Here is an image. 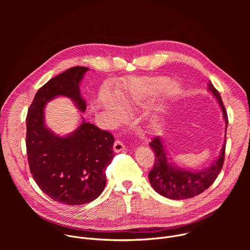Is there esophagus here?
I'll return each instance as SVG.
<instances>
[{
    "label": "esophagus",
    "instance_id": "34e87169",
    "mask_svg": "<svg viewBox=\"0 0 250 250\" xmlns=\"http://www.w3.org/2000/svg\"><path fill=\"white\" fill-rule=\"evenodd\" d=\"M125 149V145L123 144V142L121 141V140H116L115 141V144H114V151L116 152V153H119V152H121V151H124Z\"/></svg>",
    "mask_w": 250,
    "mask_h": 250
}]
</instances>
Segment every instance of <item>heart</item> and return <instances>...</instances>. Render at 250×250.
<instances>
[{
	"mask_svg": "<svg viewBox=\"0 0 250 250\" xmlns=\"http://www.w3.org/2000/svg\"><path fill=\"white\" fill-rule=\"evenodd\" d=\"M139 85L136 83L132 86V95L133 96H137V92H139ZM121 102L127 105L129 104V99L126 96H122L121 97ZM100 103L102 104V108L108 113L109 117L111 118V121L114 124H120L122 123L125 118V113L123 109L122 104L119 103V101L110 93L105 92L104 93L101 98H100Z\"/></svg>",
	"mask_w": 250,
	"mask_h": 250,
	"instance_id": "obj_1",
	"label": "heart"
}]
</instances>
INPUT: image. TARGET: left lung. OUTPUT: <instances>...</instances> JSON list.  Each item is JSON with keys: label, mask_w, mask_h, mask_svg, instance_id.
I'll list each match as a JSON object with an SVG mask.
<instances>
[{"label": "left lung", "mask_w": 250, "mask_h": 250, "mask_svg": "<svg viewBox=\"0 0 250 250\" xmlns=\"http://www.w3.org/2000/svg\"><path fill=\"white\" fill-rule=\"evenodd\" d=\"M208 89L221 105L223 118L226 123V134L223 148L218 158L210 164V166L199 171L177 167L169 161L167 150L165 149L160 136L153 138L149 144L155 156L153 168L148 173L150 185L155 192L168 199L184 200L200 195L215 182L223 168L226 151L227 128L229 125L228 114L219 91L213 87L210 81L208 83Z\"/></svg>", "instance_id": "obj_1"}]
</instances>
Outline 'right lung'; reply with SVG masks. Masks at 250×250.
I'll return each mask as SVG.
<instances>
[{"label": "right lung", "instance_id": "right-lung-1", "mask_svg": "<svg viewBox=\"0 0 250 250\" xmlns=\"http://www.w3.org/2000/svg\"><path fill=\"white\" fill-rule=\"evenodd\" d=\"M88 70L76 66L50 79L35 94L26 117L30 173L43 193L64 205H83L97 199L105 186V169L115 156L114 136L84 119L65 136L45 125V105L59 96L71 99L80 112H85L80 82Z\"/></svg>", "mask_w": 250, "mask_h": 250}]
</instances>
